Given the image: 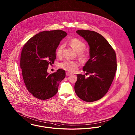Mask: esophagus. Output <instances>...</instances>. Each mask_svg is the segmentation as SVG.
I'll use <instances>...</instances> for the list:
<instances>
[{"label": "esophagus", "instance_id": "34e87169", "mask_svg": "<svg viewBox=\"0 0 135 135\" xmlns=\"http://www.w3.org/2000/svg\"><path fill=\"white\" fill-rule=\"evenodd\" d=\"M71 73H69V72H66V76H69V75H71Z\"/></svg>", "mask_w": 135, "mask_h": 135}]
</instances>
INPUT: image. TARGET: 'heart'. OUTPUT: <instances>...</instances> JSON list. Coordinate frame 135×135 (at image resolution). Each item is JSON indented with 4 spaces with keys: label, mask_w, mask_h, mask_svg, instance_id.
Wrapping results in <instances>:
<instances>
[{
    "label": "heart",
    "mask_w": 135,
    "mask_h": 135,
    "mask_svg": "<svg viewBox=\"0 0 135 135\" xmlns=\"http://www.w3.org/2000/svg\"><path fill=\"white\" fill-rule=\"evenodd\" d=\"M69 45L76 52H78V57L81 61H84L88 59L89 54L84 50L86 48V45L80 39L77 38L71 39L69 41ZM63 48V45H60L57 48L56 55L58 57H62ZM79 65V63L77 61L65 60L59 64V67L65 71L71 72L74 71Z\"/></svg>",
    "instance_id": "b5f03b06"
}]
</instances>
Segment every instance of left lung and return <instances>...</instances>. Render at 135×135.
Masks as SVG:
<instances>
[{
  "label": "left lung",
  "mask_w": 135,
  "mask_h": 135,
  "mask_svg": "<svg viewBox=\"0 0 135 135\" xmlns=\"http://www.w3.org/2000/svg\"><path fill=\"white\" fill-rule=\"evenodd\" d=\"M76 33L90 47V58L83 66V71L90 74H77L75 91L80 99L86 102L97 101L108 91L117 70L114 49L105 38L94 31L80 30Z\"/></svg>",
  "instance_id": "obj_1"
}]
</instances>
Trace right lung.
<instances>
[{"mask_svg":"<svg viewBox=\"0 0 135 135\" xmlns=\"http://www.w3.org/2000/svg\"><path fill=\"white\" fill-rule=\"evenodd\" d=\"M67 35L62 30L44 31L27 40L23 46L20 68L28 91L35 98L46 100L58 92L60 83L65 77V71L59 69L49 74V64L56 60V50L60 42Z\"/></svg>","mask_w":135,"mask_h":135,"instance_id":"right-lung-1","label":"right lung"}]
</instances>
